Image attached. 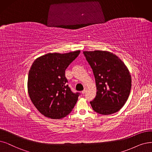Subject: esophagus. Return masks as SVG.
I'll return each mask as SVG.
<instances>
[{"mask_svg":"<svg viewBox=\"0 0 152 152\" xmlns=\"http://www.w3.org/2000/svg\"><path fill=\"white\" fill-rule=\"evenodd\" d=\"M86 90H87V89H86V88H85L84 90L82 91V94H85V93H86Z\"/></svg>","mask_w":152,"mask_h":152,"instance_id":"1","label":"esophagus"}]
</instances>
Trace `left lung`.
<instances>
[{
    "label": "left lung",
    "instance_id": "1",
    "mask_svg": "<svg viewBox=\"0 0 152 152\" xmlns=\"http://www.w3.org/2000/svg\"><path fill=\"white\" fill-rule=\"evenodd\" d=\"M93 70L96 94L90 102L93 110L102 115H110L122 108L128 99L132 87L130 72L116 55L108 51H84Z\"/></svg>",
    "mask_w": 152,
    "mask_h": 152
}]
</instances>
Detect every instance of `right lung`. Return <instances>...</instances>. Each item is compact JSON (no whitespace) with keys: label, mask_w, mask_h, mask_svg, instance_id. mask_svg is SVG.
<instances>
[{"label":"right lung","mask_w":152,"mask_h":152,"mask_svg":"<svg viewBox=\"0 0 152 152\" xmlns=\"http://www.w3.org/2000/svg\"><path fill=\"white\" fill-rule=\"evenodd\" d=\"M80 52L49 53L32 64L28 72V92L34 106L45 117L62 118L76 104L80 94L72 92L65 71Z\"/></svg>","instance_id":"right-lung-1"}]
</instances>
